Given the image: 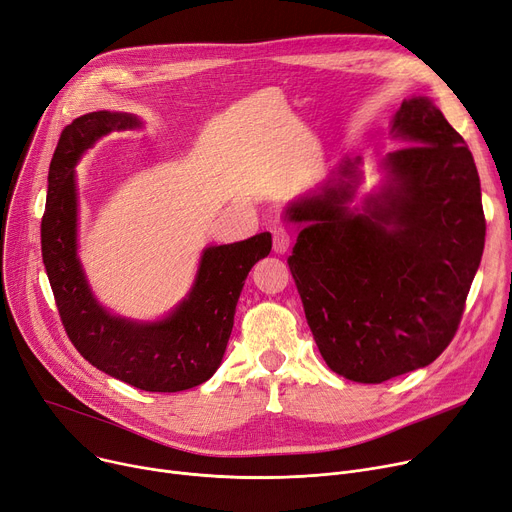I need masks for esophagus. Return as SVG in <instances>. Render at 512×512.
<instances>
[{"mask_svg":"<svg viewBox=\"0 0 512 512\" xmlns=\"http://www.w3.org/2000/svg\"><path fill=\"white\" fill-rule=\"evenodd\" d=\"M290 249V232L286 228H274V251L278 255H284L288 253Z\"/></svg>","mask_w":512,"mask_h":512,"instance_id":"34e87169","label":"esophagus"}]
</instances>
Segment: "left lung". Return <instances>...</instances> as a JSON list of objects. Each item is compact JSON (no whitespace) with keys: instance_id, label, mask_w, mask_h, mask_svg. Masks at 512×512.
Listing matches in <instances>:
<instances>
[{"instance_id":"8db88e82","label":"left lung","mask_w":512,"mask_h":512,"mask_svg":"<svg viewBox=\"0 0 512 512\" xmlns=\"http://www.w3.org/2000/svg\"><path fill=\"white\" fill-rule=\"evenodd\" d=\"M380 184L353 205L363 159L342 157L317 191L288 203V257L328 367L382 384L436 361L461 324L486 242L473 155L429 97L402 101Z\"/></svg>"}]
</instances>
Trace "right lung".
<instances>
[{
  "mask_svg": "<svg viewBox=\"0 0 512 512\" xmlns=\"http://www.w3.org/2000/svg\"><path fill=\"white\" fill-rule=\"evenodd\" d=\"M124 112H91L62 130L47 176L41 251L68 338L99 371L145 392H180L218 371L234 326L236 303L251 267L270 255L272 234L261 232L201 253L186 297L157 321H137L105 309L78 259V188L74 166L101 137L141 128Z\"/></svg>",
  "mask_w": 512,
  "mask_h": 512,
  "instance_id": "add662e5",
  "label": "right lung"
}]
</instances>
